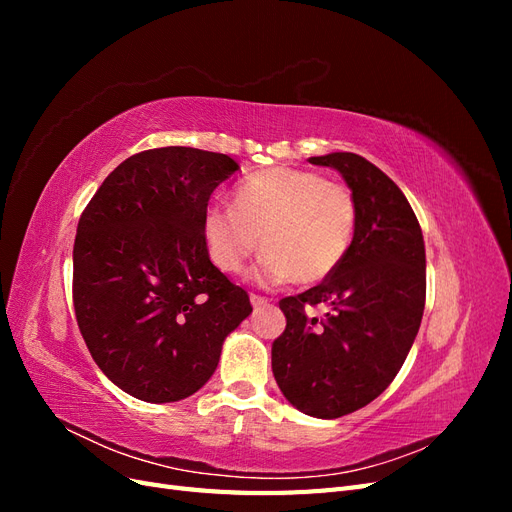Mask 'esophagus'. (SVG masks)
<instances>
[{
  "label": "esophagus",
  "mask_w": 512,
  "mask_h": 512,
  "mask_svg": "<svg viewBox=\"0 0 512 512\" xmlns=\"http://www.w3.org/2000/svg\"><path fill=\"white\" fill-rule=\"evenodd\" d=\"M250 301L254 307H265L269 303L267 297H260V294H250Z\"/></svg>",
  "instance_id": "34e87169"
}]
</instances>
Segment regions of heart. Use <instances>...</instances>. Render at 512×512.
Segmentation results:
<instances>
[{
    "instance_id": "obj_1",
    "label": "heart",
    "mask_w": 512,
    "mask_h": 512,
    "mask_svg": "<svg viewBox=\"0 0 512 512\" xmlns=\"http://www.w3.org/2000/svg\"><path fill=\"white\" fill-rule=\"evenodd\" d=\"M356 228V205L344 183L301 168L275 166L247 177L232 209L211 205L203 235L213 265L239 273L258 247L267 252L265 282L316 284L346 258Z\"/></svg>"
}]
</instances>
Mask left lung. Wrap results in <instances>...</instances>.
<instances>
[{"label": "left lung", "mask_w": 512, "mask_h": 512, "mask_svg": "<svg viewBox=\"0 0 512 512\" xmlns=\"http://www.w3.org/2000/svg\"><path fill=\"white\" fill-rule=\"evenodd\" d=\"M344 177L356 205L346 258L324 282L280 301L286 329L271 348L273 376L303 414L339 418L393 382L421 327L425 241L395 181L348 151L309 158ZM327 304L322 319L308 314Z\"/></svg>", "instance_id": "1"}]
</instances>
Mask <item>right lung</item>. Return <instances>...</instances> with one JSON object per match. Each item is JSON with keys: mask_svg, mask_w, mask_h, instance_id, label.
<instances>
[{"mask_svg": "<svg viewBox=\"0 0 512 512\" xmlns=\"http://www.w3.org/2000/svg\"><path fill=\"white\" fill-rule=\"evenodd\" d=\"M239 164L194 147L141 151L104 179L74 239L72 299L104 376L128 395L168 404L194 395L250 297L213 265L203 215Z\"/></svg>", "mask_w": 512, "mask_h": 512, "instance_id": "add662e5", "label": "right lung"}]
</instances>
